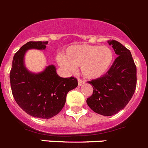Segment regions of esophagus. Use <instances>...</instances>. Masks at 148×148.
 Returning a JSON list of instances; mask_svg holds the SVG:
<instances>
[{
	"instance_id": "obj_1",
	"label": "esophagus",
	"mask_w": 148,
	"mask_h": 148,
	"mask_svg": "<svg viewBox=\"0 0 148 148\" xmlns=\"http://www.w3.org/2000/svg\"><path fill=\"white\" fill-rule=\"evenodd\" d=\"M84 83H85L84 80H83V79H78V86H80L83 85Z\"/></svg>"
}]
</instances>
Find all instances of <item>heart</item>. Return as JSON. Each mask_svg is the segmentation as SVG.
<instances>
[{"instance_id":"b5f03b06","label":"heart","mask_w":148,"mask_h":148,"mask_svg":"<svg viewBox=\"0 0 148 148\" xmlns=\"http://www.w3.org/2000/svg\"><path fill=\"white\" fill-rule=\"evenodd\" d=\"M113 52L107 46L77 45L69 47L64 56L58 61L69 71L80 67L84 77L94 79L101 77L107 72L113 61Z\"/></svg>"}]
</instances>
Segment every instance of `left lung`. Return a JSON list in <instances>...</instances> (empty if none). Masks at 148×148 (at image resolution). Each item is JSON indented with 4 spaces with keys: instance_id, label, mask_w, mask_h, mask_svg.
I'll use <instances>...</instances> for the list:
<instances>
[{
    "instance_id": "1",
    "label": "left lung",
    "mask_w": 148,
    "mask_h": 148,
    "mask_svg": "<svg viewBox=\"0 0 148 148\" xmlns=\"http://www.w3.org/2000/svg\"><path fill=\"white\" fill-rule=\"evenodd\" d=\"M118 57L106 74L88 83L93 94L86 103L95 112L111 116L123 110L133 97L136 88V66L131 53L115 40H109Z\"/></svg>"
}]
</instances>
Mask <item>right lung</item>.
<instances>
[{
  "instance_id": "add662e5",
  "label": "right lung",
  "mask_w": 148,
  "mask_h": 148,
  "mask_svg": "<svg viewBox=\"0 0 148 148\" xmlns=\"http://www.w3.org/2000/svg\"><path fill=\"white\" fill-rule=\"evenodd\" d=\"M48 42H28L15 53L10 79L14 99L25 112L34 118L48 119L63 108L67 94L78 86L77 79L61 77L56 67L51 65L38 74L24 65L25 53L29 49L45 50Z\"/></svg>"
}]
</instances>
